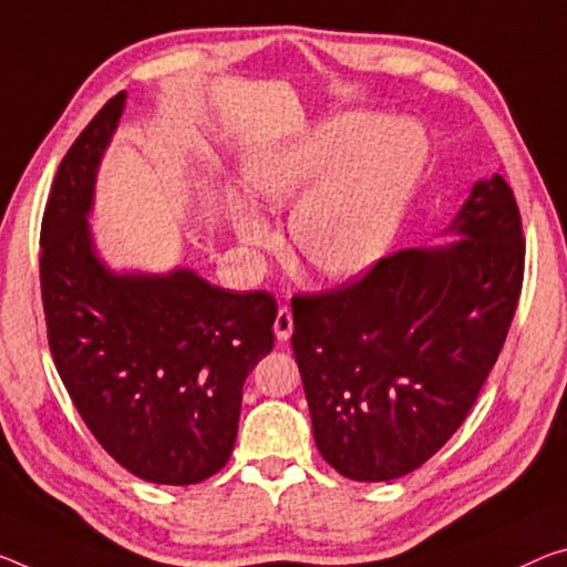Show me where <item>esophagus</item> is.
Instances as JSON below:
<instances>
[{
	"instance_id": "esophagus-1",
	"label": "esophagus",
	"mask_w": 567,
	"mask_h": 567,
	"mask_svg": "<svg viewBox=\"0 0 567 567\" xmlns=\"http://www.w3.org/2000/svg\"><path fill=\"white\" fill-rule=\"evenodd\" d=\"M275 336H277V340H290V336H292V312H290V308H282L277 310V318H275Z\"/></svg>"
}]
</instances>
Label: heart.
<instances>
[{
    "label": "heart",
    "mask_w": 567,
    "mask_h": 567,
    "mask_svg": "<svg viewBox=\"0 0 567 567\" xmlns=\"http://www.w3.org/2000/svg\"><path fill=\"white\" fill-rule=\"evenodd\" d=\"M429 164V136L416 121L348 111L312 123L245 161L249 199L290 212L300 255L330 280H361L383 262ZM247 247L272 239L262 214L231 206Z\"/></svg>",
    "instance_id": "b5f03b06"
}]
</instances>
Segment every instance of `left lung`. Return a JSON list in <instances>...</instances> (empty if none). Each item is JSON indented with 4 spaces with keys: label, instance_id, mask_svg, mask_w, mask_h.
I'll use <instances>...</instances> for the list:
<instances>
[{
    "label": "left lung",
    "instance_id": "left-lung-1",
    "mask_svg": "<svg viewBox=\"0 0 567 567\" xmlns=\"http://www.w3.org/2000/svg\"><path fill=\"white\" fill-rule=\"evenodd\" d=\"M434 247L361 282L292 300V350L316 446L355 482H389L442 449L480 396L525 272L519 209L499 174L474 182Z\"/></svg>",
    "mask_w": 567,
    "mask_h": 567
}]
</instances>
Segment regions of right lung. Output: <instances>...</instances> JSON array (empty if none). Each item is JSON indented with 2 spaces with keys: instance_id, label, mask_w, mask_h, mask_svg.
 I'll return each instance as SVG.
<instances>
[{
  "instance_id": "right-lung-1",
  "label": "right lung",
  "mask_w": 567,
  "mask_h": 567,
  "mask_svg": "<svg viewBox=\"0 0 567 567\" xmlns=\"http://www.w3.org/2000/svg\"><path fill=\"white\" fill-rule=\"evenodd\" d=\"M125 93L70 146L44 206L40 285L58 373L107 454L154 484H196L229 462L241 385L272 350L277 302L188 267L113 269L90 214Z\"/></svg>"
}]
</instances>
